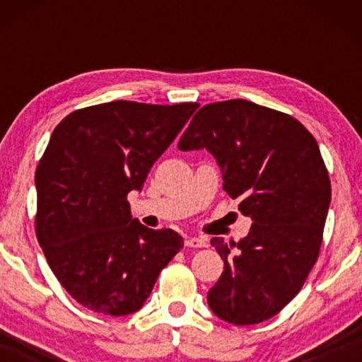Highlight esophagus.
Returning a JSON list of instances; mask_svg holds the SVG:
<instances>
[{"label":"esophagus","instance_id":"1","mask_svg":"<svg viewBox=\"0 0 362 362\" xmlns=\"http://www.w3.org/2000/svg\"><path fill=\"white\" fill-rule=\"evenodd\" d=\"M207 242L204 238H199V236H189V238H185V247H190V248H202L206 247Z\"/></svg>","mask_w":362,"mask_h":362}]
</instances>
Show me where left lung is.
I'll use <instances>...</instances> for the list:
<instances>
[{
	"instance_id": "obj_1",
	"label": "left lung",
	"mask_w": 362,
	"mask_h": 362,
	"mask_svg": "<svg viewBox=\"0 0 362 362\" xmlns=\"http://www.w3.org/2000/svg\"><path fill=\"white\" fill-rule=\"evenodd\" d=\"M206 148L223 189L252 218L238 243L213 238L224 271L207 293L216 317L233 325L272 318L300 293L320 255L332 197L317 141L300 120L248 100L207 103L178 149Z\"/></svg>"
}]
</instances>
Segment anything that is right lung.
<instances>
[{
	"instance_id": "right-lung-1",
	"label": "right lung",
	"mask_w": 362,
	"mask_h": 362,
	"mask_svg": "<svg viewBox=\"0 0 362 362\" xmlns=\"http://www.w3.org/2000/svg\"><path fill=\"white\" fill-rule=\"evenodd\" d=\"M199 103L115 100L78 109L54 129L35 170V235L73 300L97 313L138 311L184 247L170 228L132 219L141 190Z\"/></svg>"
}]
</instances>
